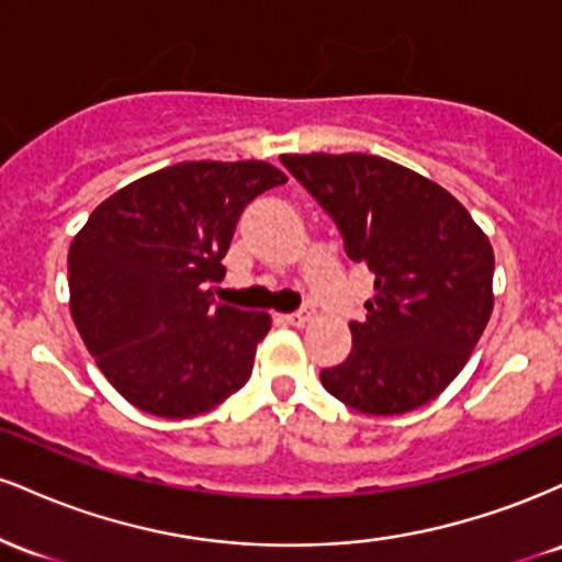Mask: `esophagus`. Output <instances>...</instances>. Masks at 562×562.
Here are the masks:
<instances>
[{
	"mask_svg": "<svg viewBox=\"0 0 562 562\" xmlns=\"http://www.w3.org/2000/svg\"><path fill=\"white\" fill-rule=\"evenodd\" d=\"M280 319L285 322V325L303 327L308 319H312V308H301V312H293V314H280Z\"/></svg>",
	"mask_w": 562,
	"mask_h": 562,
	"instance_id": "esophagus-1",
	"label": "esophagus"
}]
</instances>
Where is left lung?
Returning a JSON list of instances; mask_svg holds the SVG:
<instances>
[{
    "label": "left lung",
    "mask_w": 562,
    "mask_h": 562,
    "mask_svg": "<svg viewBox=\"0 0 562 562\" xmlns=\"http://www.w3.org/2000/svg\"><path fill=\"white\" fill-rule=\"evenodd\" d=\"M338 224L348 259L375 274L353 348L322 385L364 415H404L460 375L494 308V250L465 205L393 160L280 156Z\"/></svg>",
    "instance_id": "obj_1"
}]
</instances>
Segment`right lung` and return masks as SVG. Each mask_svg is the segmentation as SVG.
Listing matches in <instances>:
<instances>
[{
	"label": "right lung",
	"mask_w": 562,
	"mask_h": 562,
	"mask_svg": "<svg viewBox=\"0 0 562 562\" xmlns=\"http://www.w3.org/2000/svg\"><path fill=\"white\" fill-rule=\"evenodd\" d=\"M288 177L263 160H190L102 200L68 250L70 317L128 404L195 417L248 383L267 312L214 303L209 282L243 209Z\"/></svg>",
	"instance_id": "obj_1"
}]
</instances>
